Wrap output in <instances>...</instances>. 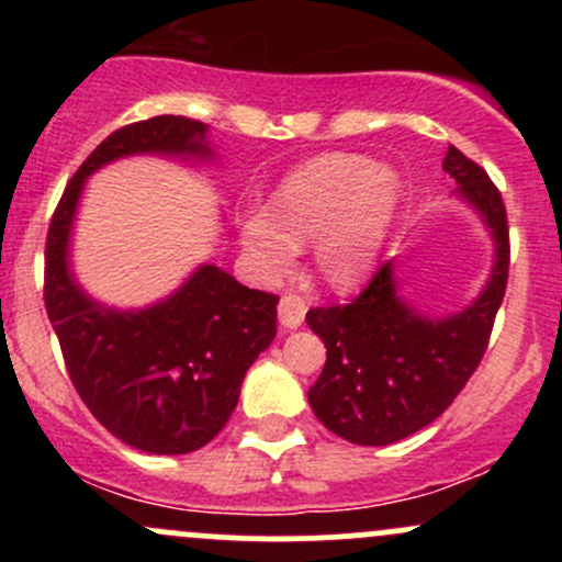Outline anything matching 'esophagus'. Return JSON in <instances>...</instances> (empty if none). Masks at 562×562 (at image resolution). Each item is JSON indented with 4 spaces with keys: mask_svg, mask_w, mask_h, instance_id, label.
Wrapping results in <instances>:
<instances>
[{
    "mask_svg": "<svg viewBox=\"0 0 562 562\" xmlns=\"http://www.w3.org/2000/svg\"><path fill=\"white\" fill-rule=\"evenodd\" d=\"M303 317H306V303L299 299L295 293H285L280 301V319L282 327L288 330H295V327L303 325Z\"/></svg>",
    "mask_w": 562,
    "mask_h": 562,
    "instance_id": "obj_1",
    "label": "esophagus"
}]
</instances>
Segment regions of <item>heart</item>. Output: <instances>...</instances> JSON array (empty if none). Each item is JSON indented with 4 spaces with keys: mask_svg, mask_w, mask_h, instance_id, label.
<instances>
[{
    "mask_svg": "<svg viewBox=\"0 0 562 562\" xmlns=\"http://www.w3.org/2000/svg\"><path fill=\"white\" fill-rule=\"evenodd\" d=\"M398 198L402 182L389 166L353 153H327L290 171L267 209L243 218L240 243L263 274H280L299 245L312 240L317 274L348 288L375 263Z\"/></svg>",
    "mask_w": 562,
    "mask_h": 562,
    "instance_id": "obj_1",
    "label": "heart"
}]
</instances>
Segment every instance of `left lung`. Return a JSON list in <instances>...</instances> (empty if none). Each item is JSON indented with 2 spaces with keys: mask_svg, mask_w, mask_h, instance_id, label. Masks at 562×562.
Wrapping results in <instances>:
<instances>
[{
  "mask_svg": "<svg viewBox=\"0 0 562 562\" xmlns=\"http://www.w3.org/2000/svg\"><path fill=\"white\" fill-rule=\"evenodd\" d=\"M443 171L494 240L492 274L479 299L447 317H428L398 295L389 259L351 303L306 314L327 348L308 404L327 430L359 447L402 441L454 402L481 364L505 299L509 240L499 190L457 147H449Z\"/></svg>",
  "mask_w": 562,
  "mask_h": 562,
  "instance_id": "obj_1",
  "label": "left lung"
}]
</instances>
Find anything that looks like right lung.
<instances>
[{"mask_svg": "<svg viewBox=\"0 0 562 562\" xmlns=\"http://www.w3.org/2000/svg\"><path fill=\"white\" fill-rule=\"evenodd\" d=\"M209 126L184 115L128 124L94 147L49 222L44 303L70 383L115 438L150 454H187L235 412L248 367L277 335V295L200 263L164 301L113 308L94 301L70 267V235L83 184L128 156L214 160Z\"/></svg>", "mask_w": 562, "mask_h": 562, "instance_id": "right-lung-1", "label": "right lung"}]
</instances>
